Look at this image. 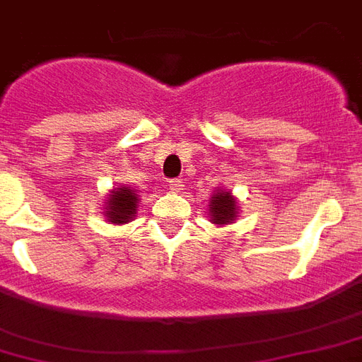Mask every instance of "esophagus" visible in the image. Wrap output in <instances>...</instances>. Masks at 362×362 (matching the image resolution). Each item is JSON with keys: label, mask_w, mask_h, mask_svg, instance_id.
<instances>
[{"label": "esophagus", "mask_w": 362, "mask_h": 362, "mask_svg": "<svg viewBox=\"0 0 362 362\" xmlns=\"http://www.w3.org/2000/svg\"><path fill=\"white\" fill-rule=\"evenodd\" d=\"M169 187L170 192H180V189H184V182L180 178H173V180H169Z\"/></svg>", "instance_id": "esophagus-1"}]
</instances>
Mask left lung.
Returning <instances> with one entry per match:
<instances>
[{"label":"left lung","mask_w":362,"mask_h":362,"mask_svg":"<svg viewBox=\"0 0 362 362\" xmlns=\"http://www.w3.org/2000/svg\"><path fill=\"white\" fill-rule=\"evenodd\" d=\"M237 214H239V206H237L235 197L226 189H218L209 201V216H211L212 224H233Z\"/></svg>","instance_id":"obj_1"}]
</instances>
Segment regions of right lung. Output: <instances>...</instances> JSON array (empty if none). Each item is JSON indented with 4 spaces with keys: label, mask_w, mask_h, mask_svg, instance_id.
<instances>
[{
    "label": "right lung",
    "mask_w": 362,
    "mask_h": 362,
    "mask_svg": "<svg viewBox=\"0 0 362 362\" xmlns=\"http://www.w3.org/2000/svg\"><path fill=\"white\" fill-rule=\"evenodd\" d=\"M138 199H140L138 192H134L131 187H115L107 197L104 216L112 224H127L136 214Z\"/></svg>",
    "instance_id": "obj_1"
}]
</instances>
